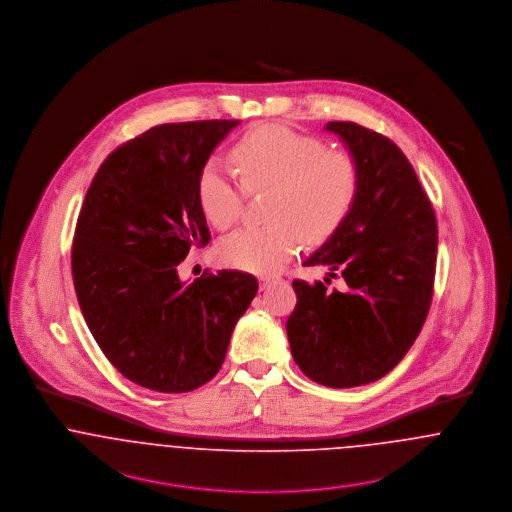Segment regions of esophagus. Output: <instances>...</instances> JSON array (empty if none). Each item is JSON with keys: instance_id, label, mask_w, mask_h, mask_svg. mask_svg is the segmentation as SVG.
I'll return each mask as SVG.
<instances>
[{"instance_id": "esophagus-1", "label": "esophagus", "mask_w": 512, "mask_h": 512, "mask_svg": "<svg viewBox=\"0 0 512 512\" xmlns=\"http://www.w3.org/2000/svg\"><path fill=\"white\" fill-rule=\"evenodd\" d=\"M276 280L274 278H261V290H267Z\"/></svg>"}]
</instances>
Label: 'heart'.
I'll list each match as a JSON object with an SVG mask.
<instances>
[{
  "instance_id": "b5f03b06",
  "label": "heart",
  "mask_w": 512,
  "mask_h": 512,
  "mask_svg": "<svg viewBox=\"0 0 512 512\" xmlns=\"http://www.w3.org/2000/svg\"><path fill=\"white\" fill-rule=\"evenodd\" d=\"M245 190H270L263 228H242L219 245L224 265L255 274H272L290 261L299 240L318 244L332 236L359 190V171L345 153L326 151L311 136L276 122L259 124L230 153ZM244 190L230 171L211 159L197 178L203 217L219 230L230 228L242 207Z\"/></svg>"
}]
</instances>
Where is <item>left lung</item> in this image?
<instances>
[{"label": "left lung", "mask_w": 512, "mask_h": 512, "mask_svg": "<svg viewBox=\"0 0 512 512\" xmlns=\"http://www.w3.org/2000/svg\"><path fill=\"white\" fill-rule=\"evenodd\" d=\"M359 171V190L338 230L305 259L346 280L343 293L293 280L286 322L293 361L313 382L355 388L386 376L411 349L432 301L438 224L416 172L386 136L328 122ZM328 282L329 278H324Z\"/></svg>", "instance_id": "obj_1"}]
</instances>
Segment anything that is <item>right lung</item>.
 Listing matches in <instances>:
<instances>
[{
    "mask_svg": "<svg viewBox=\"0 0 512 512\" xmlns=\"http://www.w3.org/2000/svg\"><path fill=\"white\" fill-rule=\"evenodd\" d=\"M240 121L161 124L115 149L86 194L73 244L76 297L101 351L130 382L184 393L222 366L257 278L219 270L186 284L178 265L211 234L197 178Z\"/></svg>",
    "mask_w": 512,
    "mask_h": 512,
    "instance_id": "add662e5",
    "label": "right lung"
}]
</instances>
